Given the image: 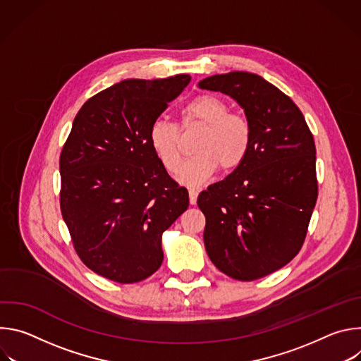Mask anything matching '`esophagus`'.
Wrapping results in <instances>:
<instances>
[{
	"label": "esophagus",
	"instance_id": "1",
	"mask_svg": "<svg viewBox=\"0 0 361 361\" xmlns=\"http://www.w3.org/2000/svg\"><path fill=\"white\" fill-rule=\"evenodd\" d=\"M188 195H190V204H195V202H197L198 191L194 190V188H190V190H188Z\"/></svg>",
	"mask_w": 361,
	"mask_h": 361
}]
</instances>
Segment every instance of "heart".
<instances>
[{
    "label": "heart",
    "mask_w": 361,
    "mask_h": 361,
    "mask_svg": "<svg viewBox=\"0 0 361 361\" xmlns=\"http://www.w3.org/2000/svg\"><path fill=\"white\" fill-rule=\"evenodd\" d=\"M183 130L191 126L204 127L197 137L191 159L178 171V180L198 185L220 169L233 171L240 167L252 145V127L237 113H230L227 102L213 94H200L190 99L180 111ZM148 144L161 166L174 173L181 163L180 130L166 120L154 121L148 130Z\"/></svg>",
    "instance_id": "b5f03b06"
}]
</instances>
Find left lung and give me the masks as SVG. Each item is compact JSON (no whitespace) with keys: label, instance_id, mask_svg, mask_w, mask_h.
<instances>
[{"label":"left lung","instance_id":"1","mask_svg":"<svg viewBox=\"0 0 361 361\" xmlns=\"http://www.w3.org/2000/svg\"><path fill=\"white\" fill-rule=\"evenodd\" d=\"M198 87L234 98L252 127L245 161L197 200L213 264L231 279L252 281L301 250L319 194L314 138L291 98L260 75L233 71Z\"/></svg>","mask_w":361,"mask_h":361}]
</instances>
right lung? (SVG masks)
Segmentation results:
<instances>
[{"mask_svg":"<svg viewBox=\"0 0 361 361\" xmlns=\"http://www.w3.org/2000/svg\"><path fill=\"white\" fill-rule=\"evenodd\" d=\"M190 80H124L74 118L60 156V207L80 260L98 276L131 284L163 263L161 234L190 201L152 152L148 130Z\"/></svg>","mask_w":361,"mask_h":361,"instance_id":"add662e5","label":"right lung"}]
</instances>
